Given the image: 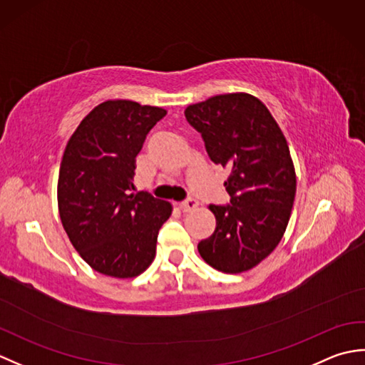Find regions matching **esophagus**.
Masks as SVG:
<instances>
[{"label":"esophagus","mask_w":365,"mask_h":365,"mask_svg":"<svg viewBox=\"0 0 365 365\" xmlns=\"http://www.w3.org/2000/svg\"><path fill=\"white\" fill-rule=\"evenodd\" d=\"M197 205H199V204H197V200H196V199H187V200H183V202L178 204V207H180L183 212H191V210H195V208H196Z\"/></svg>","instance_id":"34e87169"}]
</instances>
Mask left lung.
<instances>
[{"label": "left lung", "mask_w": 365, "mask_h": 365, "mask_svg": "<svg viewBox=\"0 0 365 365\" xmlns=\"http://www.w3.org/2000/svg\"><path fill=\"white\" fill-rule=\"evenodd\" d=\"M185 118L200 131L208 157L230 170V205H208L216 229L197 245L208 265L237 274L276 250L289 224L297 174L289 144L268 108L246 92L190 105Z\"/></svg>", "instance_id": "left-lung-1"}]
</instances>
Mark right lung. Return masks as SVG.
Wrapping results in <instances>:
<instances>
[{
  "instance_id": "1",
  "label": "right lung",
  "mask_w": 365,
  "mask_h": 365,
  "mask_svg": "<svg viewBox=\"0 0 365 365\" xmlns=\"http://www.w3.org/2000/svg\"><path fill=\"white\" fill-rule=\"evenodd\" d=\"M165 108L131 100L97 105L67 141L58 177V208L71 243L105 276L130 279L149 268L168 200L135 190L136 155Z\"/></svg>"
}]
</instances>
